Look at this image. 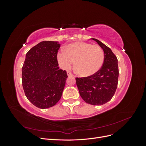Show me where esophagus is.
<instances>
[{"instance_id": "esophagus-1", "label": "esophagus", "mask_w": 146, "mask_h": 146, "mask_svg": "<svg viewBox=\"0 0 146 146\" xmlns=\"http://www.w3.org/2000/svg\"><path fill=\"white\" fill-rule=\"evenodd\" d=\"M67 75H68V77H69V76H73V75L72 74V73L70 72L69 71H68V72H67Z\"/></svg>"}]
</instances>
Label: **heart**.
<instances>
[{
	"instance_id": "b5f03b06",
	"label": "heart",
	"mask_w": 146,
	"mask_h": 146,
	"mask_svg": "<svg viewBox=\"0 0 146 146\" xmlns=\"http://www.w3.org/2000/svg\"><path fill=\"white\" fill-rule=\"evenodd\" d=\"M104 52L100 47L85 42H76L69 44L66 51L61 50L57 55L60 66L69 69L76 61L78 74L83 77L93 76L102 66Z\"/></svg>"
}]
</instances>
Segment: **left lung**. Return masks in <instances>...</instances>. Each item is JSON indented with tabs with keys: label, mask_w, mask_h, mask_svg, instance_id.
Wrapping results in <instances>:
<instances>
[{
	"label": "left lung",
	"mask_w": 146,
	"mask_h": 146,
	"mask_svg": "<svg viewBox=\"0 0 146 146\" xmlns=\"http://www.w3.org/2000/svg\"><path fill=\"white\" fill-rule=\"evenodd\" d=\"M104 52L102 67L94 75L76 78V84L81 98L87 104L93 105L105 104L111 99L116 90L118 77V61L110 48L95 38Z\"/></svg>",
	"instance_id": "obj_1"
}]
</instances>
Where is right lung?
<instances>
[{"label": "right lung", "instance_id": "obj_1", "mask_svg": "<svg viewBox=\"0 0 146 146\" xmlns=\"http://www.w3.org/2000/svg\"><path fill=\"white\" fill-rule=\"evenodd\" d=\"M58 41H42L27 53L22 71L25 94L35 107L41 109L54 106L60 100L68 78L58 67Z\"/></svg>", "mask_w": 146, "mask_h": 146}]
</instances>
